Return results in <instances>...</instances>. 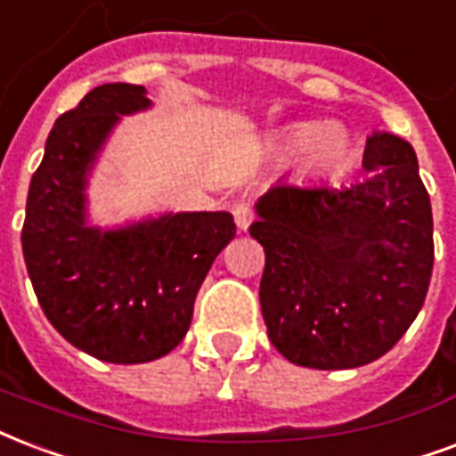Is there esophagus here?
Listing matches in <instances>:
<instances>
[{
	"mask_svg": "<svg viewBox=\"0 0 456 456\" xmlns=\"http://www.w3.org/2000/svg\"><path fill=\"white\" fill-rule=\"evenodd\" d=\"M232 215H234V222L239 229H248V224L253 222V210L248 203H236L232 208Z\"/></svg>",
	"mask_w": 456,
	"mask_h": 456,
	"instance_id": "obj_1",
	"label": "esophagus"
}]
</instances>
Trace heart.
<instances>
[{
    "instance_id": "obj_1",
    "label": "heart",
    "mask_w": 456,
    "mask_h": 456,
    "mask_svg": "<svg viewBox=\"0 0 456 456\" xmlns=\"http://www.w3.org/2000/svg\"><path fill=\"white\" fill-rule=\"evenodd\" d=\"M346 151V141L335 131H325V128L315 126V124H305L291 131L287 143H284V155L287 158H297L308 152V165L313 169H330L344 158Z\"/></svg>"
}]
</instances>
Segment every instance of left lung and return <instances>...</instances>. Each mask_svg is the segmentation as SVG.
Instances as JSON below:
<instances>
[{
  "label": "left lung",
  "mask_w": 456,
  "mask_h": 456,
  "mask_svg": "<svg viewBox=\"0 0 456 456\" xmlns=\"http://www.w3.org/2000/svg\"><path fill=\"white\" fill-rule=\"evenodd\" d=\"M352 186L277 183L248 232L265 251L260 308L284 359L337 370L380 359L416 321L433 273V210L416 152L368 138Z\"/></svg>",
  "instance_id": "left-lung-1"
}]
</instances>
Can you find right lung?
Here are the masks:
<instances>
[{"instance_id": "add662e5", "label": "right lung", "mask_w": 456, "mask_h": 456, "mask_svg": "<svg viewBox=\"0 0 456 456\" xmlns=\"http://www.w3.org/2000/svg\"><path fill=\"white\" fill-rule=\"evenodd\" d=\"M143 86L104 83L54 121L30 179L23 258L35 297L66 342L110 363L162 359L182 342L229 213H179L126 229L86 227V176L119 114L145 110Z\"/></svg>"}]
</instances>
